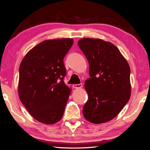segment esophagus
<instances>
[{"instance_id":"obj_1","label":"esophagus","mask_w":150,"mask_h":150,"mask_svg":"<svg viewBox=\"0 0 150 150\" xmlns=\"http://www.w3.org/2000/svg\"><path fill=\"white\" fill-rule=\"evenodd\" d=\"M83 86L82 83H80V84H74L73 86V88H75V89H79V88H81Z\"/></svg>"}]
</instances>
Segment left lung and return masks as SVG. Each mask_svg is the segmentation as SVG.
<instances>
[{
	"label": "left lung",
	"mask_w": 150,
	"mask_h": 150,
	"mask_svg": "<svg viewBox=\"0 0 150 150\" xmlns=\"http://www.w3.org/2000/svg\"><path fill=\"white\" fill-rule=\"evenodd\" d=\"M77 44L89 65L90 78L84 85L88 94L83 108L84 117L94 124L110 121L130 99V67L111 42L85 38Z\"/></svg>",
	"instance_id": "1"
}]
</instances>
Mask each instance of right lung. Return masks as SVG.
Listing matches in <instances>:
<instances>
[{
    "label": "right lung",
    "instance_id": "obj_1",
    "mask_svg": "<svg viewBox=\"0 0 150 150\" xmlns=\"http://www.w3.org/2000/svg\"><path fill=\"white\" fill-rule=\"evenodd\" d=\"M73 44V38L44 40L31 49L20 64L19 99L42 123H57L63 116L71 91L63 81V59Z\"/></svg>",
    "mask_w": 150,
    "mask_h": 150
}]
</instances>
